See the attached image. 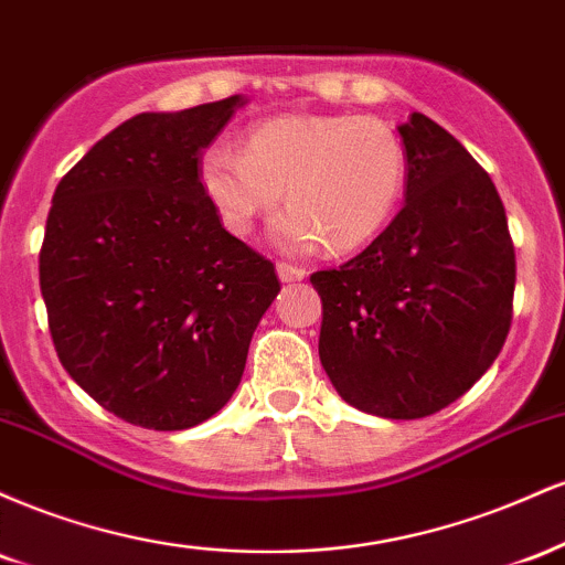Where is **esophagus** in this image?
I'll return each instance as SVG.
<instances>
[{"instance_id": "1", "label": "esophagus", "mask_w": 565, "mask_h": 565, "mask_svg": "<svg viewBox=\"0 0 565 565\" xmlns=\"http://www.w3.org/2000/svg\"><path fill=\"white\" fill-rule=\"evenodd\" d=\"M276 276L278 281H302L305 278V270L297 268V265H289V263H276Z\"/></svg>"}]
</instances>
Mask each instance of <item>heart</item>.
Segmentation results:
<instances>
[{"label": "heart", "instance_id": "1", "mask_svg": "<svg viewBox=\"0 0 565 565\" xmlns=\"http://www.w3.org/2000/svg\"><path fill=\"white\" fill-rule=\"evenodd\" d=\"M404 180V146L372 116H274L246 132L244 151L212 142L199 159L201 191L233 236H249L287 185L291 206L270 225L287 252L366 244L391 220Z\"/></svg>", "mask_w": 565, "mask_h": 565}]
</instances>
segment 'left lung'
<instances>
[{
  "instance_id": "1",
  "label": "left lung",
  "mask_w": 565,
  "mask_h": 565,
  "mask_svg": "<svg viewBox=\"0 0 565 565\" xmlns=\"http://www.w3.org/2000/svg\"><path fill=\"white\" fill-rule=\"evenodd\" d=\"M406 204L353 260L319 270V359L361 412L419 419L465 395L494 364L515 291L502 199L468 148L412 114Z\"/></svg>"
}]
</instances>
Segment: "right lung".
I'll list each match as a JSON object with an SVG mask.
<instances>
[{
	"label": "right lung",
	"mask_w": 565,
	"mask_h": 565,
	"mask_svg": "<svg viewBox=\"0 0 565 565\" xmlns=\"http://www.w3.org/2000/svg\"><path fill=\"white\" fill-rule=\"evenodd\" d=\"M244 95L138 114L55 188L39 287L57 359L82 391L148 430H185L231 401L274 263L220 225L199 159Z\"/></svg>",
	"instance_id": "add662e5"
}]
</instances>
